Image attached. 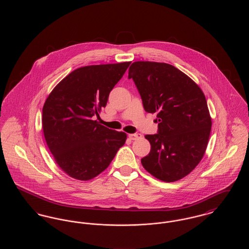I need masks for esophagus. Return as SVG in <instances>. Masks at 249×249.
I'll list each match as a JSON object with an SVG mask.
<instances>
[{
	"label": "esophagus",
	"instance_id": "1",
	"mask_svg": "<svg viewBox=\"0 0 249 249\" xmlns=\"http://www.w3.org/2000/svg\"><path fill=\"white\" fill-rule=\"evenodd\" d=\"M141 137H142V135L140 133H131V134H129V138H130V140H136V139H139Z\"/></svg>",
	"mask_w": 249,
	"mask_h": 249
}]
</instances>
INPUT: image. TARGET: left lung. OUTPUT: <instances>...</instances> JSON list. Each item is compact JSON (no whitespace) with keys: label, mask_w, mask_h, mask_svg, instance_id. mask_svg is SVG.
<instances>
[{"label":"left lung","mask_w":249,"mask_h":249,"mask_svg":"<svg viewBox=\"0 0 249 249\" xmlns=\"http://www.w3.org/2000/svg\"><path fill=\"white\" fill-rule=\"evenodd\" d=\"M147 113H157L158 133L147 134L151 149L143 168L164 182L180 180L199 164L212 127L206 99L186 73L164 62L135 61L129 69Z\"/></svg>","instance_id":"8db88e82"}]
</instances>
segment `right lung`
<instances>
[{"label": "right lung", "mask_w": 249, "mask_h": 249, "mask_svg": "<svg viewBox=\"0 0 249 249\" xmlns=\"http://www.w3.org/2000/svg\"><path fill=\"white\" fill-rule=\"evenodd\" d=\"M130 61L89 65L71 71L59 82L43 107L42 125L50 152L59 168L78 180L104 172L127 134L94 120L107 107L110 91Z\"/></svg>", "instance_id": "1"}]
</instances>
